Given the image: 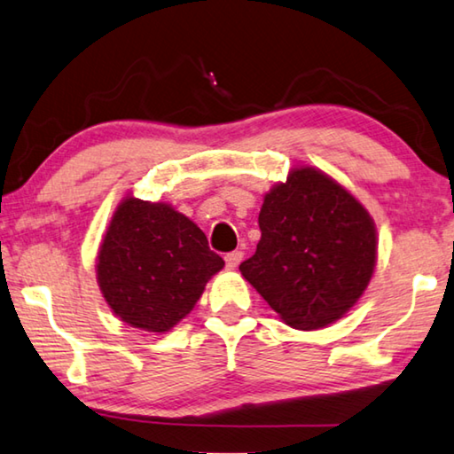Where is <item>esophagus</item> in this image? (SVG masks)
Returning a JSON list of instances; mask_svg holds the SVG:
<instances>
[{
    "mask_svg": "<svg viewBox=\"0 0 454 454\" xmlns=\"http://www.w3.org/2000/svg\"><path fill=\"white\" fill-rule=\"evenodd\" d=\"M242 258H244L242 250H234V253H228V254L224 256V261H226L228 269H236V266H239V264L242 262Z\"/></svg>",
    "mask_w": 454,
    "mask_h": 454,
    "instance_id": "esophagus-1",
    "label": "esophagus"
}]
</instances>
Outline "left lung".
<instances>
[{
	"mask_svg": "<svg viewBox=\"0 0 454 454\" xmlns=\"http://www.w3.org/2000/svg\"><path fill=\"white\" fill-rule=\"evenodd\" d=\"M258 226L256 253L240 272L289 327H327L368 289L378 262L376 224L325 171L293 168L286 182L264 193Z\"/></svg>",
	"mask_w": 454,
	"mask_h": 454,
	"instance_id": "8db88e82",
	"label": "left lung"
}]
</instances>
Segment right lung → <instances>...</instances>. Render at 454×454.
<instances>
[{"label": "right lung", "instance_id": "right-lung-1", "mask_svg": "<svg viewBox=\"0 0 454 454\" xmlns=\"http://www.w3.org/2000/svg\"><path fill=\"white\" fill-rule=\"evenodd\" d=\"M224 269L198 224L165 201L121 200L100 240L97 283L127 325L165 333L188 315Z\"/></svg>", "mask_w": 454, "mask_h": 454}]
</instances>
